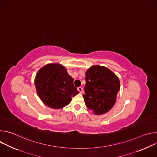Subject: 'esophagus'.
Segmentation results:
<instances>
[{
    "mask_svg": "<svg viewBox=\"0 0 157 157\" xmlns=\"http://www.w3.org/2000/svg\"><path fill=\"white\" fill-rule=\"evenodd\" d=\"M78 91L80 93H83V89H82V87H78Z\"/></svg>",
    "mask_w": 157,
    "mask_h": 157,
    "instance_id": "esophagus-1",
    "label": "esophagus"
}]
</instances>
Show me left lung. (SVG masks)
Wrapping results in <instances>:
<instances>
[{
	"label": "left lung",
	"mask_w": 157,
	"mask_h": 157,
	"mask_svg": "<svg viewBox=\"0 0 157 157\" xmlns=\"http://www.w3.org/2000/svg\"><path fill=\"white\" fill-rule=\"evenodd\" d=\"M85 94L86 107L96 115L107 113L113 107L120 90L119 78L105 66L95 65L86 72Z\"/></svg>",
	"instance_id": "left-lung-1"
}]
</instances>
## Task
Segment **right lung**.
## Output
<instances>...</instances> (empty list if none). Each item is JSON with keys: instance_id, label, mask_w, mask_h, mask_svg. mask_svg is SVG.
Segmentation results:
<instances>
[{"instance_id": "right-lung-1", "label": "right lung", "mask_w": 157, "mask_h": 157, "mask_svg": "<svg viewBox=\"0 0 157 157\" xmlns=\"http://www.w3.org/2000/svg\"><path fill=\"white\" fill-rule=\"evenodd\" d=\"M73 81L64 66L51 63L44 66L38 71L35 85L41 101L56 109L68 105L72 98L79 93Z\"/></svg>"}]
</instances>
